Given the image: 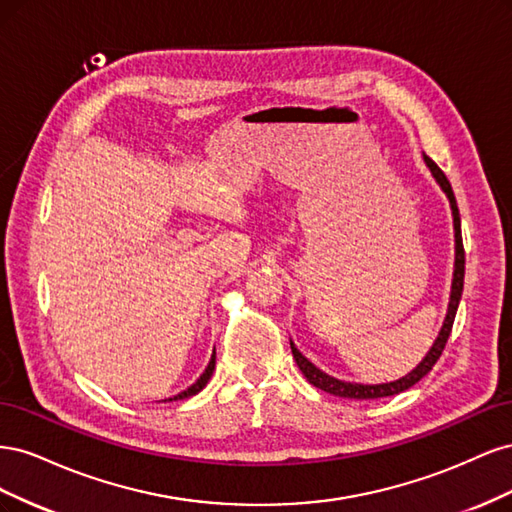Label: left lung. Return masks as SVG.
<instances>
[{"label": "left lung", "mask_w": 512, "mask_h": 512, "mask_svg": "<svg viewBox=\"0 0 512 512\" xmlns=\"http://www.w3.org/2000/svg\"><path fill=\"white\" fill-rule=\"evenodd\" d=\"M423 160L429 166L433 179H436V183L446 194L448 203H451L453 226H455V271H453V284H451V301H448V309H446V318L442 322V329L436 337V342L431 344L429 352L425 354V359L418 363L410 371V374L401 376L399 380L382 382V384H361V382H346V380L333 378V376L327 374V371H322L320 367H316L312 361L307 359V356H303L299 352V348L294 346V342L290 339L292 356H294V361H297L299 369L303 371V376L309 382H312L316 389H320L324 393H331L335 397H348V399H378V397H391V395L406 391V389H410V386H414L418 380H421L423 376L429 374L431 367L436 365V361L440 359L448 335H451L457 307H459V301H461V292H463V273H466V252H463V241H461V218H459V209H457V200H455L453 188H451V183H448L446 175L438 168L436 162H433L429 156H425V153H423Z\"/></svg>", "instance_id": "obj_1"}]
</instances>
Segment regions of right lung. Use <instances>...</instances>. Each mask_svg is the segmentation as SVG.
Here are the masks:
<instances>
[{
  "mask_svg": "<svg viewBox=\"0 0 512 512\" xmlns=\"http://www.w3.org/2000/svg\"><path fill=\"white\" fill-rule=\"evenodd\" d=\"M213 369H215V350H213V354H211V361H209V365L205 367V371L203 374H200V378L190 386V389H185L183 393H179V395H175V397H170V401L173 399H185V397H192V395H196V393H200L207 386V382H209V378H211V374H213Z\"/></svg>",
  "mask_w": 512,
  "mask_h": 512,
  "instance_id": "add662e5",
  "label": "right lung"
}]
</instances>
